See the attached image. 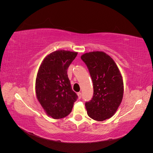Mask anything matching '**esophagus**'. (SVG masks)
<instances>
[{
  "label": "esophagus",
  "instance_id": "34e87169",
  "mask_svg": "<svg viewBox=\"0 0 153 153\" xmlns=\"http://www.w3.org/2000/svg\"><path fill=\"white\" fill-rule=\"evenodd\" d=\"M77 95H78V99H80L81 97H82V93L81 92H78L77 93Z\"/></svg>",
  "mask_w": 153,
  "mask_h": 153
}]
</instances>
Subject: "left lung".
I'll use <instances>...</instances> for the list:
<instances>
[{
  "label": "left lung",
  "instance_id": "obj_1",
  "mask_svg": "<svg viewBox=\"0 0 153 153\" xmlns=\"http://www.w3.org/2000/svg\"><path fill=\"white\" fill-rule=\"evenodd\" d=\"M93 83L94 94L85 103L89 116L98 121L110 119L116 112L123 98V80L112 58L103 52L95 51L83 54Z\"/></svg>",
  "mask_w": 153,
  "mask_h": 153
}]
</instances>
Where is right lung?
I'll return each mask as SVG.
<instances>
[{
	"instance_id": "1",
	"label": "right lung",
	"mask_w": 153,
	"mask_h": 153,
	"mask_svg": "<svg viewBox=\"0 0 153 153\" xmlns=\"http://www.w3.org/2000/svg\"><path fill=\"white\" fill-rule=\"evenodd\" d=\"M77 54L64 50L50 53L43 59L37 73V99L48 116L53 119L64 118L70 114L78 98L67 74Z\"/></svg>"
}]
</instances>
